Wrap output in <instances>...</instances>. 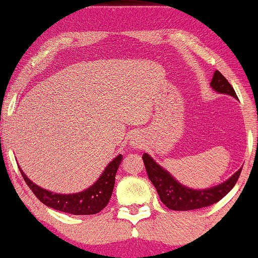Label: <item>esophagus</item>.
Listing matches in <instances>:
<instances>
[{"label": "esophagus", "mask_w": 258, "mask_h": 258, "mask_svg": "<svg viewBox=\"0 0 258 258\" xmlns=\"http://www.w3.org/2000/svg\"><path fill=\"white\" fill-rule=\"evenodd\" d=\"M142 137L139 135H133L132 137H131V142H130V143H131V146H133V147H141L142 146Z\"/></svg>", "instance_id": "obj_1"}]
</instances>
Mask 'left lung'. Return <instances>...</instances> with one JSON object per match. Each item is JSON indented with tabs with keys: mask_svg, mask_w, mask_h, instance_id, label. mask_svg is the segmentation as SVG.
<instances>
[{
	"mask_svg": "<svg viewBox=\"0 0 258 258\" xmlns=\"http://www.w3.org/2000/svg\"><path fill=\"white\" fill-rule=\"evenodd\" d=\"M210 85L218 93L228 94L234 98H238L232 85L218 70L215 72ZM142 159L146 165L148 177L156 188L162 204L174 211H189V210L203 209V207L214 205L232 190L241 173L240 168L230 178L221 184L206 189H193L180 184L178 180L173 178L172 174L156 164L149 154L144 153Z\"/></svg>",
	"mask_w": 258,
	"mask_h": 258,
	"instance_id": "1",
	"label": "left lung"
}]
</instances>
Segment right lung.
I'll use <instances>...</instances> for the list:
<instances>
[{"label": "right lung", "instance_id": "1", "mask_svg": "<svg viewBox=\"0 0 258 258\" xmlns=\"http://www.w3.org/2000/svg\"><path fill=\"white\" fill-rule=\"evenodd\" d=\"M121 160H122V155L120 154L110 161V164H108V166L105 167V170L103 171V173L100 174L98 180L94 184L80 193L74 194H57L46 190V189L35 184L31 179H29L22 168L19 170L32 193L36 195L37 199L46 206L65 212V214L94 215L102 211L110 200L115 184V176H116Z\"/></svg>", "mask_w": 258, "mask_h": 258}]
</instances>
